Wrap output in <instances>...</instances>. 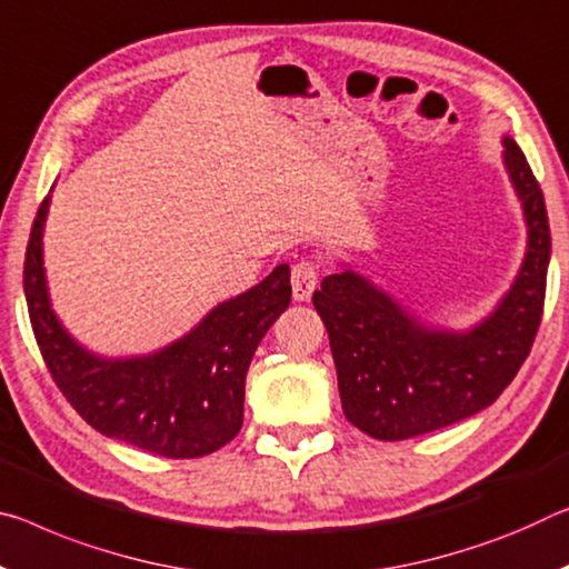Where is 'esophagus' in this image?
<instances>
[{
	"mask_svg": "<svg viewBox=\"0 0 569 569\" xmlns=\"http://www.w3.org/2000/svg\"><path fill=\"white\" fill-rule=\"evenodd\" d=\"M319 286V266L313 260H299L291 268V288H293V299L296 301H309L311 293L317 291Z\"/></svg>",
	"mask_w": 569,
	"mask_h": 569,
	"instance_id": "obj_1",
	"label": "esophagus"
}]
</instances>
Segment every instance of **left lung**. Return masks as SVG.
Masks as SVG:
<instances>
[{
  "label": "left lung",
  "instance_id": "1",
  "mask_svg": "<svg viewBox=\"0 0 569 569\" xmlns=\"http://www.w3.org/2000/svg\"><path fill=\"white\" fill-rule=\"evenodd\" d=\"M503 161L525 204L529 246L499 309L466 333L432 331L355 273L313 293L329 331L347 420L377 440H405L471 418L499 398L529 357L545 313L552 238L545 194L527 157L503 139Z\"/></svg>",
  "mask_w": 569,
  "mask_h": 569
}]
</instances>
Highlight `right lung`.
<instances>
[{"label":"right lung","instance_id":"obj_1","mask_svg":"<svg viewBox=\"0 0 569 569\" xmlns=\"http://www.w3.org/2000/svg\"><path fill=\"white\" fill-rule=\"evenodd\" d=\"M40 202L24 252V299L52 380L90 428L164 458H200L242 428L246 375L260 339L291 303V270L220 303L192 333L154 357L106 362L80 349L50 309Z\"/></svg>","mask_w":569,"mask_h":569}]
</instances>
